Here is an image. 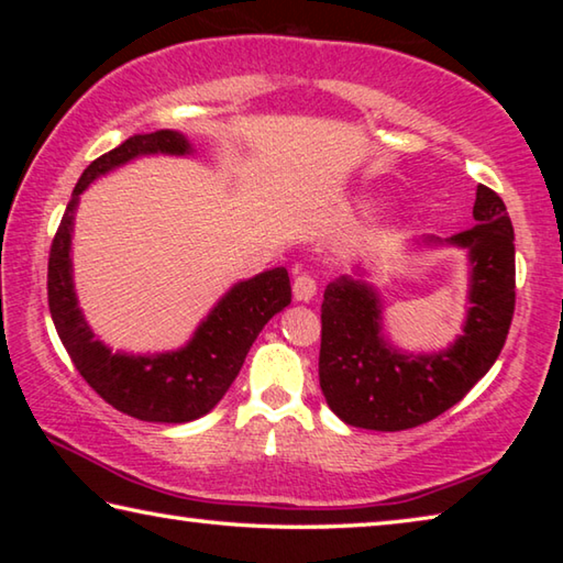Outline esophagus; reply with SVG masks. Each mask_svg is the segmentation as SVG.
I'll return each instance as SVG.
<instances>
[{"label":"esophagus","mask_w":563,"mask_h":563,"mask_svg":"<svg viewBox=\"0 0 563 563\" xmlns=\"http://www.w3.org/2000/svg\"><path fill=\"white\" fill-rule=\"evenodd\" d=\"M316 292H318V283H316V278H312V275H308V273L295 275V280H292L295 300L308 302V300L316 298Z\"/></svg>","instance_id":"1"}]
</instances>
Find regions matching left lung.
I'll use <instances>...</instances> for the list:
<instances>
[{
	"label": "left lung",
	"instance_id": "left-lung-1",
	"mask_svg": "<svg viewBox=\"0 0 563 563\" xmlns=\"http://www.w3.org/2000/svg\"><path fill=\"white\" fill-rule=\"evenodd\" d=\"M470 253V310L462 335L432 355L393 347L383 332L377 290L342 275L325 288L320 320V387L342 422L362 430H412L454 407L489 373L507 342L517 300L514 228L507 206L476 186L474 228L446 241Z\"/></svg>",
	"mask_w": 563,
	"mask_h": 563
}]
</instances>
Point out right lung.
<instances>
[{
	"instance_id": "obj_1",
	"label": "right lung",
	"mask_w": 563,
	"mask_h": 563,
	"mask_svg": "<svg viewBox=\"0 0 563 563\" xmlns=\"http://www.w3.org/2000/svg\"><path fill=\"white\" fill-rule=\"evenodd\" d=\"M188 156V139L161 129L136 133L109 154L91 161L66 203L59 231L49 251V312L62 345L74 367L99 397L119 412L144 422L180 424L203 417L221 402L241 373L247 350L275 312L290 305V278L285 268H273L251 280L235 283L208 318L196 328L184 347L158 355L111 352L84 320L71 278V231L79 196L99 176L139 156Z\"/></svg>"
}]
</instances>
